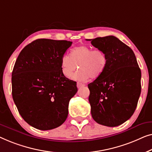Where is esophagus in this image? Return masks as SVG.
Masks as SVG:
<instances>
[{
    "instance_id": "obj_1",
    "label": "esophagus",
    "mask_w": 152,
    "mask_h": 152,
    "mask_svg": "<svg viewBox=\"0 0 152 152\" xmlns=\"http://www.w3.org/2000/svg\"><path fill=\"white\" fill-rule=\"evenodd\" d=\"M77 87H78V88L79 89V88H81V87H84L85 86V85L84 84H82V83H77Z\"/></svg>"
}]
</instances>
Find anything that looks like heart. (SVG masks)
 I'll list each match as a JSON object with an SVG mask.
<instances>
[{
  "label": "heart",
  "mask_w": 152,
  "mask_h": 152,
  "mask_svg": "<svg viewBox=\"0 0 152 152\" xmlns=\"http://www.w3.org/2000/svg\"><path fill=\"white\" fill-rule=\"evenodd\" d=\"M107 64V56L103 51L93 50L87 45H80L72 49L69 55L64 54L61 58L62 74L67 78H72L77 68L80 70L72 78L86 81L90 78H96L103 74Z\"/></svg>",
  "instance_id": "b5f03b06"
}]
</instances>
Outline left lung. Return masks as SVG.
Listing matches in <instances>:
<instances>
[{
  "label": "left lung",
  "instance_id": "8db88e82",
  "mask_svg": "<svg viewBox=\"0 0 152 152\" xmlns=\"http://www.w3.org/2000/svg\"><path fill=\"white\" fill-rule=\"evenodd\" d=\"M91 45L105 53L107 64L100 77L88 85L93 119L116 127L135 112L141 91V72L131 48L114 36L98 37Z\"/></svg>",
  "mask_w": 152,
  "mask_h": 152
}]
</instances>
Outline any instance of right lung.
Segmentation results:
<instances>
[{"instance_id":"add662e5","label":"right lung","mask_w":152,"mask_h":152,"mask_svg":"<svg viewBox=\"0 0 152 152\" xmlns=\"http://www.w3.org/2000/svg\"><path fill=\"white\" fill-rule=\"evenodd\" d=\"M72 42L37 39L19 54L12 74V97L19 114L40 130L61 126L78 89L62 74L61 58Z\"/></svg>"}]
</instances>
